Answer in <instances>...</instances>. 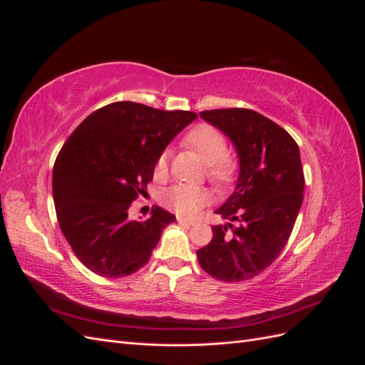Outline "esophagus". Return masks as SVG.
Listing matches in <instances>:
<instances>
[{"mask_svg": "<svg viewBox=\"0 0 365 365\" xmlns=\"http://www.w3.org/2000/svg\"><path fill=\"white\" fill-rule=\"evenodd\" d=\"M176 220H178V224H180V225H185V227H192V225H195L193 220H187V219H184V217H178Z\"/></svg>", "mask_w": 365, "mask_h": 365, "instance_id": "34e87169", "label": "esophagus"}]
</instances>
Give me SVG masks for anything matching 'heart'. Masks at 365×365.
I'll use <instances>...</instances> for the list:
<instances>
[{
    "instance_id": "obj_1",
    "label": "heart",
    "mask_w": 365,
    "mask_h": 365,
    "mask_svg": "<svg viewBox=\"0 0 365 365\" xmlns=\"http://www.w3.org/2000/svg\"><path fill=\"white\" fill-rule=\"evenodd\" d=\"M185 146L200 153L207 165L208 180L219 187L233 181L236 173V161L227 155V140L220 130L208 125H197L187 132L184 138ZM169 169V155L161 153L157 158L153 175L157 180H164ZM210 193L205 187L178 184L164 193L163 201L165 207L173 210L176 215L193 217L201 212L208 202Z\"/></svg>"
}]
</instances>
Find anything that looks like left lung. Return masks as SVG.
I'll use <instances>...</instances> for the list:
<instances>
[{
  "instance_id": "left-lung-1",
  "label": "left lung",
  "mask_w": 365,
  "mask_h": 365,
  "mask_svg": "<svg viewBox=\"0 0 365 365\" xmlns=\"http://www.w3.org/2000/svg\"><path fill=\"white\" fill-rule=\"evenodd\" d=\"M231 140L239 157L236 189L216 210L210 244L196 251L201 268L222 282L256 277L279 257L303 202L304 175L295 140L245 108L200 113Z\"/></svg>"
}]
</instances>
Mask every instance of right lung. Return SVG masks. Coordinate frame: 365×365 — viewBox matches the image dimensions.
Wrapping results in <instances>:
<instances>
[{
  "mask_svg": "<svg viewBox=\"0 0 365 365\" xmlns=\"http://www.w3.org/2000/svg\"><path fill=\"white\" fill-rule=\"evenodd\" d=\"M196 117L115 102L88 115L65 141L53 168V200L62 233L88 269L118 279L149 262L175 216L155 205L135 220L129 207L146 193L163 150Z\"/></svg>",
  "mask_w": 365,
  "mask_h": 365,
  "instance_id": "1",
  "label": "right lung"
}]
</instances>
